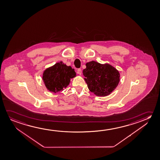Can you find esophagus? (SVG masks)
Listing matches in <instances>:
<instances>
[{"instance_id": "1", "label": "esophagus", "mask_w": 160, "mask_h": 160, "mask_svg": "<svg viewBox=\"0 0 160 160\" xmlns=\"http://www.w3.org/2000/svg\"><path fill=\"white\" fill-rule=\"evenodd\" d=\"M77 73H78V74H79V75H81V73H82V70H81V69H78V70H77Z\"/></svg>"}]
</instances>
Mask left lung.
Returning <instances> with one entry per match:
<instances>
[{"instance_id":"8db88e82","label":"left lung","mask_w":160,"mask_h":160,"mask_svg":"<svg viewBox=\"0 0 160 160\" xmlns=\"http://www.w3.org/2000/svg\"><path fill=\"white\" fill-rule=\"evenodd\" d=\"M86 66L82 72L84 80L89 90L96 96H108L118 85L120 75L112 65L92 61L87 62Z\"/></svg>"}]
</instances>
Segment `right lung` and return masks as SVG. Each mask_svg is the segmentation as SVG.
<instances>
[{"label":"right lung","mask_w":160,"mask_h":160,"mask_svg":"<svg viewBox=\"0 0 160 160\" xmlns=\"http://www.w3.org/2000/svg\"><path fill=\"white\" fill-rule=\"evenodd\" d=\"M76 75L74 69L60 62L44 71L42 80L47 89L56 93L66 88Z\"/></svg>","instance_id":"right-lung-1"}]
</instances>
